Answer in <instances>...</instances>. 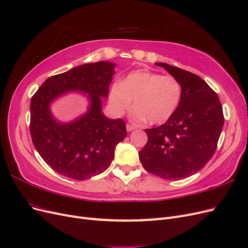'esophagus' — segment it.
I'll list each match as a JSON object with an SVG mask.
<instances>
[{"label":"esophagus","mask_w":248,"mask_h":248,"mask_svg":"<svg viewBox=\"0 0 248 248\" xmlns=\"http://www.w3.org/2000/svg\"><path fill=\"white\" fill-rule=\"evenodd\" d=\"M126 129H127V131L130 132V131H132V130H134V129H137V127H136V126H132V125H130V124H127V125H126Z\"/></svg>","instance_id":"1"}]
</instances>
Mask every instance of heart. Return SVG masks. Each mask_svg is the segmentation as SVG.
Segmentation results:
<instances>
[{
  "label": "heart",
  "instance_id": "heart-1",
  "mask_svg": "<svg viewBox=\"0 0 248 248\" xmlns=\"http://www.w3.org/2000/svg\"><path fill=\"white\" fill-rule=\"evenodd\" d=\"M181 96V84L174 77L137 70L130 72L122 82L112 84L108 100L116 114L121 116L134 98L136 107L130 112L134 122L149 120L151 124H161L174 115Z\"/></svg>",
  "mask_w": 248,
  "mask_h": 248
}]
</instances>
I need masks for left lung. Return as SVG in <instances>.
Wrapping results in <instances>:
<instances>
[{
  "label": "left lung",
  "instance_id": "1",
  "mask_svg": "<svg viewBox=\"0 0 248 248\" xmlns=\"http://www.w3.org/2000/svg\"><path fill=\"white\" fill-rule=\"evenodd\" d=\"M163 67L179 80L182 96L168 121L146 129L148 141L139 157L146 170L167 180L189 177L212 158L223 127L218 96L197 74L167 63Z\"/></svg>",
  "mask_w": 248,
  "mask_h": 248
}]
</instances>
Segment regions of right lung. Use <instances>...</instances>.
<instances>
[{
  "instance_id": "obj_1",
  "label": "right lung",
  "mask_w": 248,
  "mask_h": 248,
  "mask_svg": "<svg viewBox=\"0 0 248 248\" xmlns=\"http://www.w3.org/2000/svg\"><path fill=\"white\" fill-rule=\"evenodd\" d=\"M116 64L100 61L74 67L48 78L31 99L30 131L35 149L58 174L86 180L108 170L115 149L126 137L121 119H109L102 112ZM72 92L87 97L85 114L69 123L52 115L51 103Z\"/></svg>"
}]
</instances>
